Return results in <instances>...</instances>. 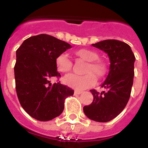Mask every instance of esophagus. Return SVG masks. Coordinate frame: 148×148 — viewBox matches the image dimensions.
<instances>
[{
	"instance_id": "34e87169",
	"label": "esophagus",
	"mask_w": 148,
	"mask_h": 148,
	"mask_svg": "<svg viewBox=\"0 0 148 148\" xmlns=\"http://www.w3.org/2000/svg\"><path fill=\"white\" fill-rule=\"evenodd\" d=\"M83 93V91L82 90H74V94H76V95H81V94H82Z\"/></svg>"
}]
</instances>
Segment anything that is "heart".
Here are the masks:
<instances>
[{"label":"heart","instance_id":"obj_1","mask_svg":"<svg viewBox=\"0 0 148 148\" xmlns=\"http://www.w3.org/2000/svg\"><path fill=\"white\" fill-rule=\"evenodd\" d=\"M75 54L81 59L88 61L84 75L71 74L64 77V82L70 88L76 90H84L92 88L97 83V78L101 79L107 74L106 64L99 60L98 53L92 50L80 49L75 51ZM57 69L61 73L69 72L72 68V61L67 53H61L55 59Z\"/></svg>","mask_w":148,"mask_h":148}]
</instances>
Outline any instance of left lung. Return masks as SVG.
Segmentation results:
<instances>
[{"mask_svg": "<svg viewBox=\"0 0 148 148\" xmlns=\"http://www.w3.org/2000/svg\"><path fill=\"white\" fill-rule=\"evenodd\" d=\"M92 46L108 53L110 71L101 85L106 91L91 90L94 101L84 107V112L90 119L108 122L115 118L126 107L131 96L134 75L135 57L127 44L117 40H104Z\"/></svg>", "mask_w": 148, "mask_h": 148, "instance_id": "obj_1", "label": "left lung"}]
</instances>
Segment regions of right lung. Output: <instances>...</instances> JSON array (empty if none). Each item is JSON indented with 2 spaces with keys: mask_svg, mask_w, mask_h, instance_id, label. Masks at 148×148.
Listing matches in <instances>:
<instances>
[{
  "mask_svg": "<svg viewBox=\"0 0 148 148\" xmlns=\"http://www.w3.org/2000/svg\"><path fill=\"white\" fill-rule=\"evenodd\" d=\"M71 46L48 34L32 36L16 51L15 87L19 102L34 118L47 121L58 117L64 108V101L74 90L60 81L51 84L50 79L59 78L55 59Z\"/></svg>",
  "mask_w": 148,
  "mask_h": 148,
  "instance_id": "right-lung-1",
  "label": "right lung"
}]
</instances>
